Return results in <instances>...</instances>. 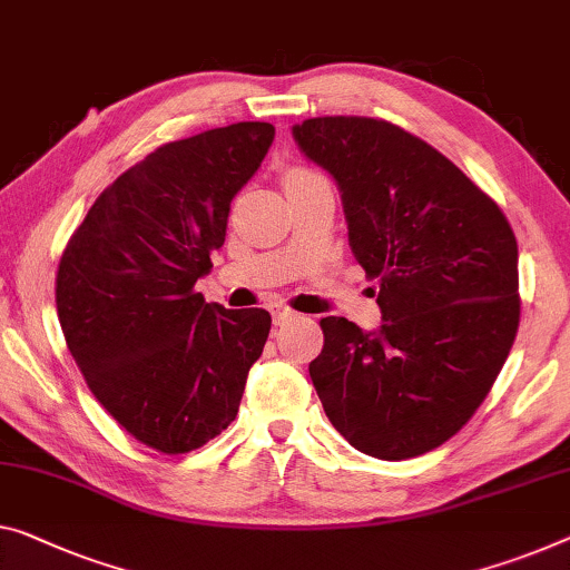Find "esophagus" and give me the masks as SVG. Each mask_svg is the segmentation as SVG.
Segmentation results:
<instances>
[{
	"instance_id": "34e87169",
	"label": "esophagus",
	"mask_w": 570,
	"mask_h": 570,
	"mask_svg": "<svg viewBox=\"0 0 570 570\" xmlns=\"http://www.w3.org/2000/svg\"><path fill=\"white\" fill-rule=\"evenodd\" d=\"M268 309H271V317H274V325H286V322L296 320V312L282 302H271Z\"/></svg>"
}]
</instances>
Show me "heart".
Here are the masks:
<instances>
[{"label":"heart","mask_w":570,"mask_h":570,"mask_svg":"<svg viewBox=\"0 0 570 570\" xmlns=\"http://www.w3.org/2000/svg\"><path fill=\"white\" fill-rule=\"evenodd\" d=\"M309 178H320V176L314 171H307V168H292V171L284 176V181L294 184V181H309Z\"/></svg>","instance_id":"heart-1"}]
</instances>
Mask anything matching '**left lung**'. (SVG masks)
I'll use <instances>...</instances> for the list:
<instances>
[{
	"label": "left lung",
	"instance_id": "8db88e82",
	"mask_svg": "<svg viewBox=\"0 0 570 570\" xmlns=\"http://www.w3.org/2000/svg\"><path fill=\"white\" fill-rule=\"evenodd\" d=\"M343 194L381 325L325 317L312 384L347 443L381 461L443 445L473 417L520 327L517 237L499 204L417 135L373 117L294 125Z\"/></svg>",
	"mask_w": 570,
	"mask_h": 570
}]
</instances>
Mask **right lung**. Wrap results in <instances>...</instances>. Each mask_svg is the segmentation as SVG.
I'll list each match as a JSON object with an SVG mask.
<instances>
[{"instance_id": "obj_1", "label": "right lung", "mask_w": 570, "mask_h": 570, "mask_svg": "<svg viewBox=\"0 0 570 570\" xmlns=\"http://www.w3.org/2000/svg\"><path fill=\"white\" fill-rule=\"evenodd\" d=\"M274 132L235 122L156 148L99 194L58 263L56 307L76 366L160 453L197 450L235 420L266 345V309L207 304L194 284Z\"/></svg>"}]
</instances>
